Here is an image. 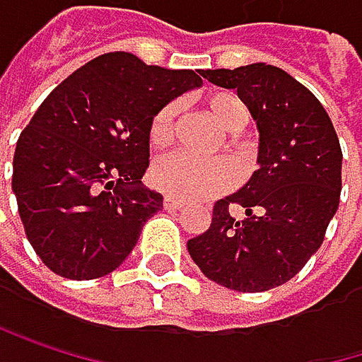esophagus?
I'll use <instances>...</instances> for the list:
<instances>
[{
	"instance_id": "esophagus-1",
	"label": "esophagus",
	"mask_w": 362,
	"mask_h": 362,
	"mask_svg": "<svg viewBox=\"0 0 362 362\" xmlns=\"http://www.w3.org/2000/svg\"><path fill=\"white\" fill-rule=\"evenodd\" d=\"M163 206H165V210H180V208L185 206V202H182V199H177V197L167 195V197L163 199Z\"/></svg>"
}]
</instances>
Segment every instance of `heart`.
Listing matches in <instances>:
<instances>
[{"mask_svg": "<svg viewBox=\"0 0 362 362\" xmlns=\"http://www.w3.org/2000/svg\"><path fill=\"white\" fill-rule=\"evenodd\" d=\"M208 113L227 133H240L249 122V109L234 92H214L206 98ZM177 117V103H167L152 119L150 141L154 146H167L173 137ZM152 182L158 191L187 199H210L236 185V169L227 160H197L189 154H169L154 163Z\"/></svg>", "mask_w": 362, "mask_h": 362, "instance_id": "obj_1", "label": "heart"}]
</instances>
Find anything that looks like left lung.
I'll return each instance as SVG.
<instances>
[{
	"label": "left lung",
	"instance_id": "left-lung-1",
	"mask_svg": "<svg viewBox=\"0 0 362 362\" xmlns=\"http://www.w3.org/2000/svg\"><path fill=\"white\" fill-rule=\"evenodd\" d=\"M202 76L236 90L249 107L259 131V169L238 193L214 204L210 227L187 247L218 286L266 292L298 274L322 247L341 195L339 137L322 103L276 66L218 68ZM231 205L245 207L247 218L234 219Z\"/></svg>",
	"mask_w": 362,
	"mask_h": 362
}]
</instances>
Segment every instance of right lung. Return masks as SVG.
Instances as JSON below:
<instances>
[{
  "label": "right lung",
  "instance_id": "right-lung-1",
  "mask_svg": "<svg viewBox=\"0 0 362 362\" xmlns=\"http://www.w3.org/2000/svg\"><path fill=\"white\" fill-rule=\"evenodd\" d=\"M193 70L105 53L74 70L38 107L16 141L12 191L30 245L55 274L113 272L163 195L141 185L150 126L173 98L199 88Z\"/></svg>",
  "mask_w": 362,
  "mask_h": 362
}]
</instances>
